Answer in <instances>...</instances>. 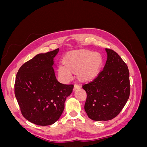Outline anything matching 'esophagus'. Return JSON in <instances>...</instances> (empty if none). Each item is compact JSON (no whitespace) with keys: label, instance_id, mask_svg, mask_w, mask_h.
<instances>
[{"label":"esophagus","instance_id":"1","mask_svg":"<svg viewBox=\"0 0 147 147\" xmlns=\"http://www.w3.org/2000/svg\"><path fill=\"white\" fill-rule=\"evenodd\" d=\"M80 88V86L78 85V84H75L74 87V91H76Z\"/></svg>","mask_w":147,"mask_h":147}]
</instances>
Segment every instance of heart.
I'll use <instances>...</instances> for the list:
<instances>
[{"mask_svg":"<svg viewBox=\"0 0 147 147\" xmlns=\"http://www.w3.org/2000/svg\"><path fill=\"white\" fill-rule=\"evenodd\" d=\"M103 63L100 53L88 50H78L67 53L63 59V65L58 68V73L64 80L77 74L82 82L92 81L99 75Z\"/></svg>","mask_w":147,"mask_h":147,"instance_id":"obj_1","label":"heart"}]
</instances>
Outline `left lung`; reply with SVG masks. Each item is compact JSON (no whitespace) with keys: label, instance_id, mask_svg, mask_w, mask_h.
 I'll return each mask as SVG.
<instances>
[{"label":"left lung","instance_id":"obj_1","mask_svg":"<svg viewBox=\"0 0 147 147\" xmlns=\"http://www.w3.org/2000/svg\"><path fill=\"white\" fill-rule=\"evenodd\" d=\"M104 69L97 77L82 88L87 97L84 110L94 121H108L116 117L129 97V72L118 53L106 48Z\"/></svg>","mask_w":147,"mask_h":147}]
</instances>
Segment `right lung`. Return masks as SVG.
I'll return each mask as SVG.
<instances>
[{"label":"right lung","instance_id":"add662e5","mask_svg":"<svg viewBox=\"0 0 147 147\" xmlns=\"http://www.w3.org/2000/svg\"><path fill=\"white\" fill-rule=\"evenodd\" d=\"M59 48L35 56L21 65L15 82V94L23 116L38 126L59 119L73 84L57 80L53 65Z\"/></svg>","mask_w":147,"mask_h":147}]
</instances>
